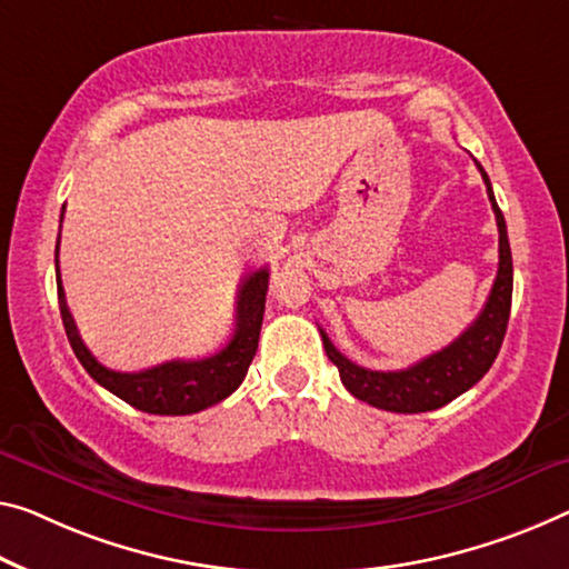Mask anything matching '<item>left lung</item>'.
<instances>
[{
	"label": "left lung",
	"mask_w": 569,
	"mask_h": 569,
	"mask_svg": "<svg viewBox=\"0 0 569 569\" xmlns=\"http://www.w3.org/2000/svg\"><path fill=\"white\" fill-rule=\"evenodd\" d=\"M483 174L488 200L496 213L498 226V272L493 279V290L480 310L473 326L466 328V333L452 340L448 348L437 351L432 356L422 358V361L409 366L401 371H371L363 369L338 351L330 343V338L322 333V346L330 361L338 366L340 381L351 391L356 399L369 401L371 407L387 409V412L399 415H417V412H432L460 397L473 383L483 379L486 371L491 369L498 351H501L506 326H509L511 315V292H513V264H511V247L509 233H506V221L501 208H498L493 198L491 180H488L486 170Z\"/></svg>",
	"instance_id": "1"
}]
</instances>
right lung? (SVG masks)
Listing matches in <instances>:
<instances>
[{
    "label": "right lung",
    "mask_w": 569,
    "mask_h": 569,
    "mask_svg": "<svg viewBox=\"0 0 569 569\" xmlns=\"http://www.w3.org/2000/svg\"><path fill=\"white\" fill-rule=\"evenodd\" d=\"M66 208V206H63ZM63 218V216H60ZM60 243V233H58ZM56 277H58V305L63 318L66 336L71 348L93 381H99L111 395L124 399L142 412L150 415H196L223 401L241 387L249 363L254 361L259 346V330L264 320V302L269 287V269H257L241 282L239 300H236V330L221 351L196 361H164L142 371H113L99 363L78 336L76 320L68 310L63 284H60L58 249H56Z\"/></svg>",
    "instance_id": "right-lung-1"
}]
</instances>
